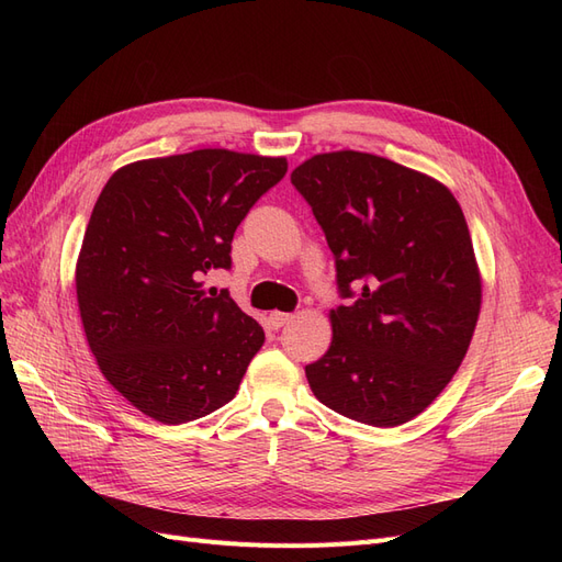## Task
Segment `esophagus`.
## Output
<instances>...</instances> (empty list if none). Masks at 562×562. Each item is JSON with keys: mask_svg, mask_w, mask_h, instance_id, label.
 Here are the masks:
<instances>
[{"mask_svg": "<svg viewBox=\"0 0 562 562\" xmlns=\"http://www.w3.org/2000/svg\"><path fill=\"white\" fill-rule=\"evenodd\" d=\"M295 316L293 314H283V312H271L269 314V323H271V328H283L285 323H291Z\"/></svg>", "mask_w": 562, "mask_h": 562, "instance_id": "34e87169", "label": "esophagus"}]
</instances>
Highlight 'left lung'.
<instances>
[{
    "label": "left lung",
    "mask_w": 562,
    "mask_h": 562,
    "mask_svg": "<svg viewBox=\"0 0 562 562\" xmlns=\"http://www.w3.org/2000/svg\"><path fill=\"white\" fill-rule=\"evenodd\" d=\"M335 255L330 349L304 368L314 396L370 427L411 422L462 366L481 312L471 234L446 184L366 151L291 173Z\"/></svg>",
    "instance_id": "left-lung-1"
}]
</instances>
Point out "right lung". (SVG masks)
Masks as SVG:
<instances>
[{"label": "right lung", "instance_id": "obj_1", "mask_svg": "<svg viewBox=\"0 0 562 562\" xmlns=\"http://www.w3.org/2000/svg\"><path fill=\"white\" fill-rule=\"evenodd\" d=\"M288 171L283 157L194 149L128 164L108 180L83 234L77 302L105 380L161 424L229 403L265 330L227 291L236 227Z\"/></svg>", "mask_w": 562, "mask_h": 562}]
</instances>
